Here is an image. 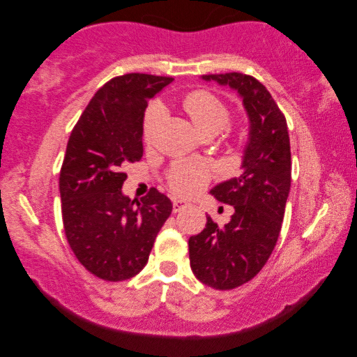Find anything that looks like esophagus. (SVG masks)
<instances>
[{"label":"esophagus","mask_w":357,"mask_h":357,"mask_svg":"<svg viewBox=\"0 0 357 357\" xmlns=\"http://www.w3.org/2000/svg\"><path fill=\"white\" fill-rule=\"evenodd\" d=\"M187 207H190V202L184 201V199H174L173 201V211L174 213H179V211L185 210Z\"/></svg>","instance_id":"obj_1"}]
</instances>
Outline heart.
<instances>
[{
    "instance_id": "1",
    "label": "heart",
    "mask_w": 357,
    "mask_h": 357,
    "mask_svg": "<svg viewBox=\"0 0 357 357\" xmlns=\"http://www.w3.org/2000/svg\"><path fill=\"white\" fill-rule=\"evenodd\" d=\"M183 110L190 118L202 136L218 135L229 126L231 113L229 105L206 90H195L183 100ZM162 121V109L151 105L144 116L142 138L146 144L155 141L158 128ZM210 181V172L206 165L193 161H179L172 165L167 173V183L174 193L181 196H193Z\"/></svg>"
}]
</instances>
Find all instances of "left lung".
<instances>
[{
	"instance_id": "left-lung-1",
	"label": "left lung",
	"mask_w": 357,
	"mask_h": 357,
	"mask_svg": "<svg viewBox=\"0 0 357 357\" xmlns=\"http://www.w3.org/2000/svg\"><path fill=\"white\" fill-rule=\"evenodd\" d=\"M202 79L236 90L250 121L242 173L210 192L234 207L230 222L219 227L208 216L206 229L188 239L193 275L216 290H231L262 270L278 242L291 184L290 136L284 113L256 78L231 72Z\"/></svg>"
}]
</instances>
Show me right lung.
I'll use <instances>...</instances> for the list:
<instances>
[{
    "label": "right lung",
    "mask_w": 357,
    "mask_h": 357,
    "mask_svg": "<svg viewBox=\"0 0 357 357\" xmlns=\"http://www.w3.org/2000/svg\"><path fill=\"white\" fill-rule=\"evenodd\" d=\"M173 78L147 73L116 77L98 90L73 127L59 172L66 238L96 278L119 282L146 267L172 201L156 188L124 196L127 162L142 158L144 112Z\"/></svg>",
    "instance_id": "1"
}]
</instances>
